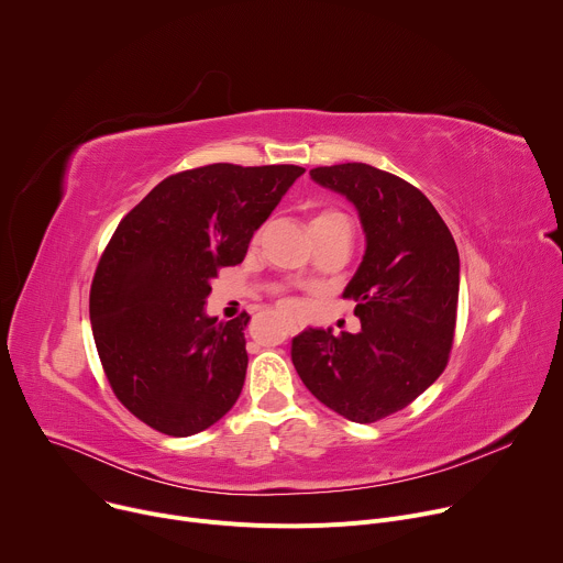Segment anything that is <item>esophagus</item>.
<instances>
[{
  "label": "esophagus",
  "mask_w": 563,
  "mask_h": 563,
  "mask_svg": "<svg viewBox=\"0 0 563 563\" xmlns=\"http://www.w3.org/2000/svg\"><path fill=\"white\" fill-rule=\"evenodd\" d=\"M305 330V323L302 320H296V318H287V332L294 336V334H298V332H302Z\"/></svg>",
  "instance_id": "obj_1"
}]
</instances>
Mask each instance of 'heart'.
I'll list each match as a JSON object with an SVG mask.
<instances>
[{
  "instance_id": "heart-1",
  "label": "heart",
  "mask_w": 563,
  "mask_h": 563,
  "mask_svg": "<svg viewBox=\"0 0 563 563\" xmlns=\"http://www.w3.org/2000/svg\"><path fill=\"white\" fill-rule=\"evenodd\" d=\"M330 222H347L345 216L341 211H334V209H320L313 213L311 218V227H318V224H330ZM287 305H291V300H285Z\"/></svg>"
}]
</instances>
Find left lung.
<instances>
[{
  "mask_svg": "<svg viewBox=\"0 0 563 563\" xmlns=\"http://www.w3.org/2000/svg\"><path fill=\"white\" fill-rule=\"evenodd\" d=\"M309 176L361 216L365 256L343 291L361 332L305 330L291 361L307 389L354 423L408 408L445 369L459 305V252L434 205L410 183L363 163Z\"/></svg>",
  "mask_w": 563,
  "mask_h": 563,
  "instance_id": "8db88e82",
  "label": "left lung"
}]
</instances>
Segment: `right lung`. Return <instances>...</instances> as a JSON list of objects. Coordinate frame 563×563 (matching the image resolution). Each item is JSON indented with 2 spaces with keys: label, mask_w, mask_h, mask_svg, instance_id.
I'll return each instance as SVG.
<instances>
[{
  "label": "right lung",
  "mask_w": 563,
  "mask_h": 563,
  "mask_svg": "<svg viewBox=\"0 0 563 563\" xmlns=\"http://www.w3.org/2000/svg\"><path fill=\"white\" fill-rule=\"evenodd\" d=\"M305 169L207 165L153 187L118 224L98 263L89 311L120 404L148 428L191 437L243 391L250 313H205L211 280L243 263L254 231Z\"/></svg>",
  "instance_id": "obj_1"
}]
</instances>
